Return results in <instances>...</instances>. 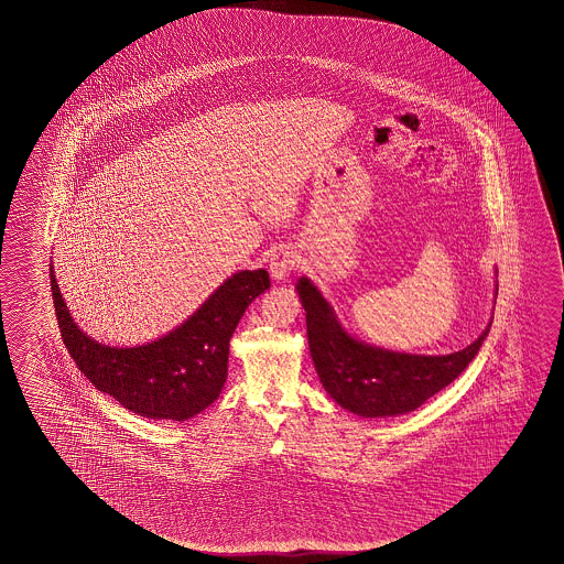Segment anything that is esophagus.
Here are the masks:
<instances>
[{
    "label": "esophagus",
    "instance_id": "obj_1",
    "mask_svg": "<svg viewBox=\"0 0 564 564\" xmlns=\"http://www.w3.org/2000/svg\"><path fill=\"white\" fill-rule=\"evenodd\" d=\"M299 265V258L289 248H278L269 261V273L275 281H283Z\"/></svg>",
    "mask_w": 564,
    "mask_h": 564
}]
</instances>
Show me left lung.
Listing matches in <instances>:
<instances>
[{
  "label": "left lung",
  "mask_w": 564,
  "mask_h": 564,
  "mask_svg": "<svg viewBox=\"0 0 564 564\" xmlns=\"http://www.w3.org/2000/svg\"><path fill=\"white\" fill-rule=\"evenodd\" d=\"M296 293L305 308L308 348L323 388L338 405L360 416L405 415L423 405L466 370L494 321L464 350L446 356L405 354L346 333L311 279H299Z\"/></svg>",
  "instance_id": "1"
}]
</instances>
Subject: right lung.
<instances>
[{
	"label": "right lung",
	"mask_w": 564,
	"mask_h": 564,
	"mask_svg": "<svg viewBox=\"0 0 564 564\" xmlns=\"http://www.w3.org/2000/svg\"><path fill=\"white\" fill-rule=\"evenodd\" d=\"M269 285L265 269L238 271L175 330L143 346L118 348L93 340L76 326L51 263L56 321L78 370L98 391L149 419L186 421L213 405L228 376L231 334Z\"/></svg>",
	"instance_id": "add662e5"
}]
</instances>
